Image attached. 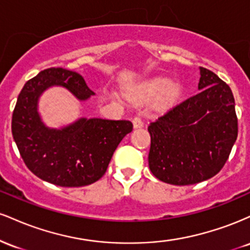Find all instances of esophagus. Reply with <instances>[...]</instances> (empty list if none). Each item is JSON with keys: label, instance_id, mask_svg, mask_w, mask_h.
Masks as SVG:
<instances>
[{"label": "esophagus", "instance_id": "obj_1", "mask_svg": "<svg viewBox=\"0 0 250 250\" xmlns=\"http://www.w3.org/2000/svg\"><path fill=\"white\" fill-rule=\"evenodd\" d=\"M133 125L134 128H142L143 127V122L140 117H134L133 119Z\"/></svg>", "mask_w": 250, "mask_h": 250}]
</instances>
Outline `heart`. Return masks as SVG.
Returning a JSON list of instances; mask_svg holds the SVG:
<instances>
[{"mask_svg":"<svg viewBox=\"0 0 250 250\" xmlns=\"http://www.w3.org/2000/svg\"><path fill=\"white\" fill-rule=\"evenodd\" d=\"M159 94L157 104L160 107H168L179 95V87L175 83H169V80L165 77H156L142 85L141 95L143 99L150 100Z\"/></svg>","mask_w":250,"mask_h":250,"instance_id":"1","label":"heart"}]
</instances>
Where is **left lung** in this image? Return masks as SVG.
<instances>
[{
  "label": "left lung",
  "mask_w": 250,
  "mask_h": 250,
  "mask_svg": "<svg viewBox=\"0 0 250 250\" xmlns=\"http://www.w3.org/2000/svg\"><path fill=\"white\" fill-rule=\"evenodd\" d=\"M200 93L174 105L148 127L149 168L169 185H195L215 176L236 141L230 88L206 68L200 67Z\"/></svg>",
  "instance_id": "obj_1"
}]
</instances>
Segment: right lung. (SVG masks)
<instances>
[{
  "instance_id": "right-lung-1",
  "label": "right lung",
  "mask_w": 250,
  "mask_h": 250,
  "mask_svg": "<svg viewBox=\"0 0 250 250\" xmlns=\"http://www.w3.org/2000/svg\"><path fill=\"white\" fill-rule=\"evenodd\" d=\"M60 85L79 101L95 95L82 75L63 68L40 71L22 88L11 120L14 141L28 169L60 187H83L104 175L114 151L133 123L125 120L87 119L62 128H49L39 113L40 96Z\"/></svg>"
}]
</instances>
